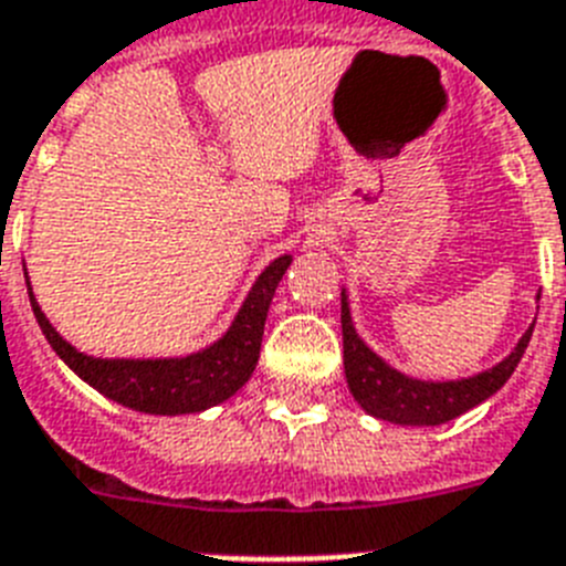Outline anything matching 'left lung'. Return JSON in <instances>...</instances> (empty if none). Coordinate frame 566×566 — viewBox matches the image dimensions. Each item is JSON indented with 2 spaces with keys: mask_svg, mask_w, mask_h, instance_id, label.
<instances>
[{
  "mask_svg": "<svg viewBox=\"0 0 566 566\" xmlns=\"http://www.w3.org/2000/svg\"><path fill=\"white\" fill-rule=\"evenodd\" d=\"M339 307H343L339 323H343V366H346L348 392L355 395V401L369 416L403 427L444 424V421H453L462 412L480 407L482 401H489L491 395L503 389V384L512 378V371L517 369L523 352L530 346L532 328H535L532 323L514 343L512 352L489 369L474 371L468 378L427 380L395 369L392 363L384 360L357 334L346 287L339 293Z\"/></svg>",
  "mask_w": 566,
  "mask_h": 566,
  "instance_id": "8db88e82",
  "label": "left lung"
}]
</instances>
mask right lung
I'll use <instances>...</instances> for the list:
<instances>
[{"instance_id":"right-lung-1","label":"right lung","mask_w":566,"mask_h":566,"mask_svg":"<svg viewBox=\"0 0 566 566\" xmlns=\"http://www.w3.org/2000/svg\"><path fill=\"white\" fill-rule=\"evenodd\" d=\"M291 264V252L270 261L268 268L259 273V279L252 282L250 293L243 296L229 328L200 352L179 357L84 355L69 339L60 337L57 328L49 323V316L43 314V307L31 291L29 273H25V284H29L31 311H34L49 346L84 384L98 389L109 401L130 407L136 412L188 416V412H203L209 407L229 401L252 378L261 355V337H264L270 302H273L275 287Z\"/></svg>"}]
</instances>
